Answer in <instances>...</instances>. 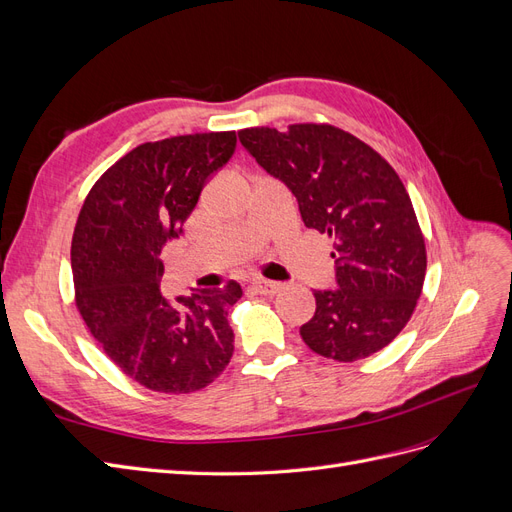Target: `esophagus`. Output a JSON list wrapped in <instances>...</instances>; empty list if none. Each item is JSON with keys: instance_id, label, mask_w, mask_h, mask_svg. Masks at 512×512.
I'll return each instance as SVG.
<instances>
[{"instance_id": "esophagus-1", "label": "esophagus", "mask_w": 512, "mask_h": 512, "mask_svg": "<svg viewBox=\"0 0 512 512\" xmlns=\"http://www.w3.org/2000/svg\"><path fill=\"white\" fill-rule=\"evenodd\" d=\"M252 288L258 294H265V297H273V294H277V292L282 290V284L280 282H269V280H254Z\"/></svg>"}]
</instances>
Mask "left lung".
<instances>
[{"label":"left lung","instance_id":"8db88e82","mask_svg":"<svg viewBox=\"0 0 512 512\" xmlns=\"http://www.w3.org/2000/svg\"><path fill=\"white\" fill-rule=\"evenodd\" d=\"M241 145L284 181L303 224L333 241L337 290H316L303 342L339 363L389 346L423 292L427 250L412 200L378 151L331 123L239 130Z\"/></svg>","mask_w":512,"mask_h":512}]
</instances>
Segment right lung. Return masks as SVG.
<instances>
[{"label":"right lung","instance_id":"add662e5","mask_svg":"<svg viewBox=\"0 0 512 512\" xmlns=\"http://www.w3.org/2000/svg\"><path fill=\"white\" fill-rule=\"evenodd\" d=\"M237 147V132L143 143L89 190L72 235L74 301L98 346L130 380L181 395L205 389L230 363L228 307L241 286L164 299L162 250L198 203L207 177Z\"/></svg>","mask_w":512,"mask_h":512}]
</instances>
